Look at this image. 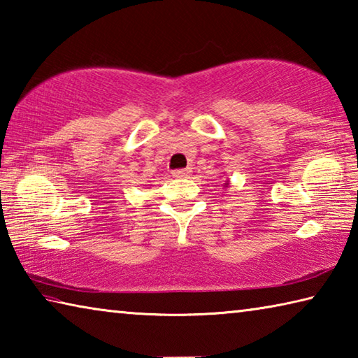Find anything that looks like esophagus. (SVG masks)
<instances>
[{
  "mask_svg": "<svg viewBox=\"0 0 358 358\" xmlns=\"http://www.w3.org/2000/svg\"><path fill=\"white\" fill-rule=\"evenodd\" d=\"M189 173H191L189 169H178V171L172 172L175 178H186V177H189Z\"/></svg>",
  "mask_w": 358,
  "mask_h": 358,
  "instance_id": "34e87169",
  "label": "esophagus"
}]
</instances>
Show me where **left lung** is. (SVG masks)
<instances>
[{
	"label": "left lung",
	"mask_w": 358,
	"mask_h": 358,
	"mask_svg": "<svg viewBox=\"0 0 358 358\" xmlns=\"http://www.w3.org/2000/svg\"><path fill=\"white\" fill-rule=\"evenodd\" d=\"M226 185H227V183H226Z\"/></svg>",
	"instance_id": "8db88e82"
}]
</instances>
